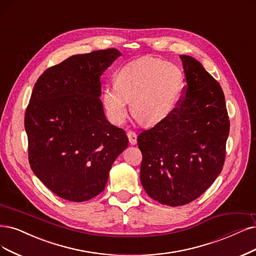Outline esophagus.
Returning a JSON list of instances; mask_svg holds the SVG:
<instances>
[{"label":"esophagus","instance_id":"obj_1","mask_svg":"<svg viewBox=\"0 0 256 256\" xmlns=\"http://www.w3.org/2000/svg\"><path fill=\"white\" fill-rule=\"evenodd\" d=\"M128 141H130V144L134 146V144H137V135H136L135 132L128 130Z\"/></svg>","mask_w":256,"mask_h":256}]
</instances>
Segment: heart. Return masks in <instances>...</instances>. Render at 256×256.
<instances>
[{
	"label": "heart",
	"mask_w": 256,
	"mask_h": 256,
	"mask_svg": "<svg viewBox=\"0 0 256 256\" xmlns=\"http://www.w3.org/2000/svg\"><path fill=\"white\" fill-rule=\"evenodd\" d=\"M184 84L182 74L175 65L144 56L123 64L115 84H106L101 100L108 117L121 124L130 114L139 123L154 126L166 119L175 108Z\"/></svg>",
	"instance_id": "1"
}]
</instances>
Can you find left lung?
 <instances>
[{"label":"left lung","mask_w":256,"mask_h":256,"mask_svg":"<svg viewBox=\"0 0 256 256\" xmlns=\"http://www.w3.org/2000/svg\"><path fill=\"white\" fill-rule=\"evenodd\" d=\"M180 59L186 85L178 106L137 139L141 184L154 200L171 206L195 200L215 182L230 130L220 83L192 56Z\"/></svg>","instance_id":"1"}]
</instances>
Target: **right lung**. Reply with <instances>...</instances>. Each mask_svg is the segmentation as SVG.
I'll list each match as a JSON object with an SVG mask.
<instances>
[{"instance_id":"right-lung-1","label":"right lung","mask_w":256,"mask_h":256,"mask_svg":"<svg viewBox=\"0 0 256 256\" xmlns=\"http://www.w3.org/2000/svg\"><path fill=\"white\" fill-rule=\"evenodd\" d=\"M116 48L74 54L36 80L25 112L28 159L36 176L56 195L81 202L100 194L126 132L106 120L100 100L102 72Z\"/></svg>"}]
</instances>
